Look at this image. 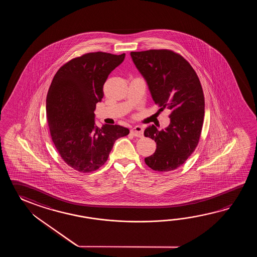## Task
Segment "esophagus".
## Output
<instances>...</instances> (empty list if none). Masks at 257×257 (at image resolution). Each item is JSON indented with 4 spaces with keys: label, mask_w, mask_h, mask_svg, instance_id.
Returning <instances> with one entry per match:
<instances>
[{
    "label": "esophagus",
    "mask_w": 257,
    "mask_h": 257,
    "mask_svg": "<svg viewBox=\"0 0 257 257\" xmlns=\"http://www.w3.org/2000/svg\"><path fill=\"white\" fill-rule=\"evenodd\" d=\"M143 127L141 126H135L131 128V134L135 137L143 136Z\"/></svg>",
    "instance_id": "obj_1"
}]
</instances>
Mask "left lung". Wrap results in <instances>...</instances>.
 I'll return each instance as SVG.
<instances>
[{
  "instance_id": "left-lung-1",
  "label": "left lung",
  "mask_w": 257,
  "mask_h": 257,
  "mask_svg": "<svg viewBox=\"0 0 257 257\" xmlns=\"http://www.w3.org/2000/svg\"><path fill=\"white\" fill-rule=\"evenodd\" d=\"M160 110H171L169 126L159 131L149 126L144 136L156 142V151L145 158L158 172L176 169L197 146L202 130L205 100L196 71L182 56L167 49L131 52Z\"/></svg>"
}]
</instances>
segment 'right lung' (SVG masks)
Listing matches in <instances>:
<instances>
[{
  "mask_svg": "<svg viewBox=\"0 0 257 257\" xmlns=\"http://www.w3.org/2000/svg\"><path fill=\"white\" fill-rule=\"evenodd\" d=\"M125 54L93 52L70 60L55 74L47 95V117L52 142L60 157L82 173L98 169L114 143L126 136L119 125H95L94 110L104 96L107 77Z\"/></svg>",
  "mask_w": 257,
  "mask_h": 257,
  "instance_id": "right-lung-1",
  "label": "right lung"
}]
</instances>
